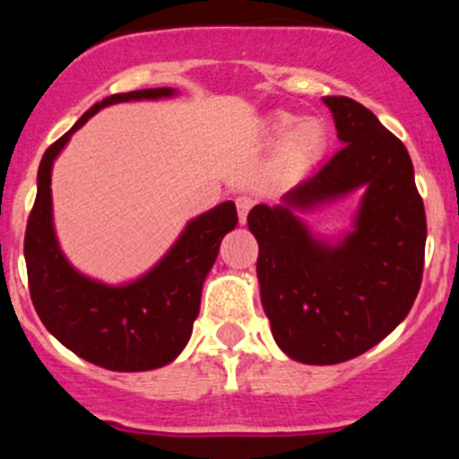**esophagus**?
I'll use <instances>...</instances> for the list:
<instances>
[{"label": "esophagus", "mask_w": 459, "mask_h": 459, "mask_svg": "<svg viewBox=\"0 0 459 459\" xmlns=\"http://www.w3.org/2000/svg\"><path fill=\"white\" fill-rule=\"evenodd\" d=\"M235 204H237V213H239V224H246L247 213H250V209H252V204H255V200H252L250 196H237Z\"/></svg>", "instance_id": "34e87169"}]
</instances>
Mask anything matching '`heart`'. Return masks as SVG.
Segmentation results:
<instances>
[{
    "label": "heart",
    "mask_w": 459,
    "mask_h": 459,
    "mask_svg": "<svg viewBox=\"0 0 459 459\" xmlns=\"http://www.w3.org/2000/svg\"><path fill=\"white\" fill-rule=\"evenodd\" d=\"M265 129L273 138L288 134L282 140L281 155L282 161L291 168H304L315 163L328 144V134H325L324 123L317 118H304L296 123V116L281 112L267 118Z\"/></svg>",
    "instance_id": "heart-1"
}]
</instances>
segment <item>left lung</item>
Segmentation results:
<instances>
[{
	"label": "left lung",
	"instance_id": "left-lung-1",
	"mask_svg": "<svg viewBox=\"0 0 459 459\" xmlns=\"http://www.w3.org/2000/svg\"><path fill=\"white\" fill-rule=\"evenodd\" d=\"M341 151L317 172L256 204L247 229L259 241L261 304L278 347L304 365H339L386 339L412 308L423 276V200L405 146L347 97H324ZM363 194L345 234H313L303 220Z\"/></svg>",
	"mask_w": 459,
	"mask_h": 459
}]
</instances>
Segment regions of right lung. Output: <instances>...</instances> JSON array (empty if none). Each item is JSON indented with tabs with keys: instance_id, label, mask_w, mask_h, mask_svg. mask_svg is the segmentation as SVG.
Here are the masks:
<instances>
[{
	"instance_id": "obj_1",
	"label": "right lung",
	"mask_w": 459,
	"mask_h": 459,
	"mask_svg": "<svg viewBox=\"0 0 459 459\" xmlns=\"http://www.w3.org/2000/svg\"><path fill=\"white\" fill-rule=\"evenodd\" d=\"M175 88L112 94L94 103L45 151L36 177V203L25 230V265L31 302L45 328L66 350L109 371H151L181 354L192 336L207 273L224 235L237 226L233 200L215 204L186 224L151 270L109 284L79 272L62 252L54 224L51 170L71 135L99 109L127 101L177 97Z\"/></svg>"
}]
</instances>
